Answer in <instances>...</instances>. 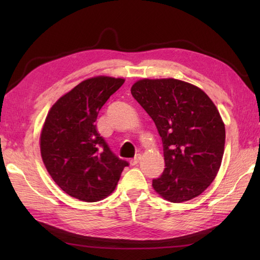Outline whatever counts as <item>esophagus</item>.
<instances>
[{"label":"esophagus","mask_w":260,"mask_h":260,"mask_svg":"<svg viewBox=\"0 0 260 260\" xmlns=\"http://www.w3.org/2000/svg\"><path fill=\"white\" fill-rule=\"evenodd\" d=\"M140 161H141V154H137L136 157L133 158V159H132V161H131V164L133 165V167H135V165H137V164L140 163Z\"/></svg>","instance_id":"34e87169"}]
</instances>
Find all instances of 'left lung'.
Segmentation results:
<instances>
[{
  "label": "left lung",
  "mask_w": 260,
  "mask_h": 260,
  "mask_svg": "<svg viewBox=\"0 0 260 260\" xmlns=\"http://www.w3.org/2000/svg\"><path fill=\"white\" fill-rule=\"evenodd\" d=\"M132 95L151 116L163 143L165 169L153 187L165 200L184 202L212 183L221 165L225 129L200 88L178 79H142Z\"/></svg>",
  "instance_id": "1"
}]
</instances>
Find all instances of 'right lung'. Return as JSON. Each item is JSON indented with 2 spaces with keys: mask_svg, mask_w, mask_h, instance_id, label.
<instances>
[{
  "mask_svg": "<svg viewBox=\"0 0 260 260\" xmlns=\"http://www.w3.org/2000/svg\"><path fill=\"white\" fill-rule=\"evenodd\" d=\"M124 81L105 76L84 80L48 113L40 136L43 163L60 189L78 200L106 198L128 167L110 151L95 125L99 110Z\"/></svg>",
  "mask_w": 260,
  "mask_h": 260,
  "instance_id": "add662e5",
  "label": "right lung"
}]
</instances>
